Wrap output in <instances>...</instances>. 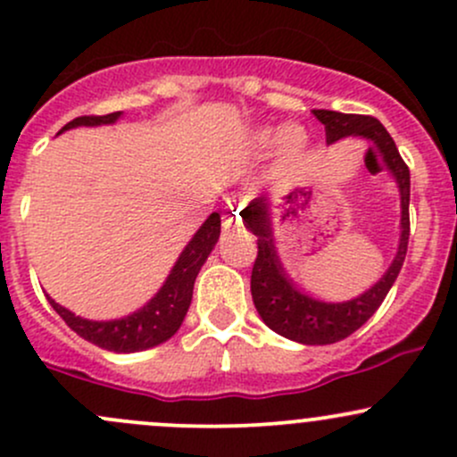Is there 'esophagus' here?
I'll list each match as a JSON object with an SVG mask.
<instances>
[{"label": "esophagus", "mask_w": 457, "mask_h": 457, "mask_svg": "<svg viewBox=\"0 0 457 457\" xmlns=\"http://www.w3.org/2000/svg\"><path fill=\"white\" fill-rule=\"evenodd\" d=\"M238 225H241V216H238V208L232 204V201H228V208L223 210V229H237Z\"/></svg>", "instance_id": "esophagus-1"}]
</instances>
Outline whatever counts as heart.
<instances>
[{
    "label": "heart",
    "mask_w": 457,
    "mask_h": 457,
    "mask_svg": "<svg viewBox=\"0 0 457 457\" xmlns=\"http://www.w3.org/2000/svg\"><path fill=\"white\" fill-rule=\"evenodd\" d=\"M269 140V133H261V137H258V142H267ZM306 146V133L302 131L300 127H285L280 131V136H278V157H280L282 164H291V162H295L297 157L302 155V151H304Z\"/></svg>",
    "instance_id": "heart-1"
}]
</instances>
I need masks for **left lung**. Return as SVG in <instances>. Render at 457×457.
Instances as JSON below:
<instances>
[{
  "label": "left lung",
  "mask_w": 457,
  "mask_h": 457,
  "mask_svg": "<svg viewBox=\"0 0 457 457\" xmlns=\"http://www.w3.org/2000/svg\"><path fill=\"white\" fill-rule=\"evenodd\" d=\"M315 118L324 124L326 142L333 144L348 136H361L381 151L390 172L401 190V241L386 276L366 293L348 302H320L302 293L287 278L280 258L276 253L271 234V214H269V199L258 196L243 210V223L249 232L258 238V256L252 269V297L262 321L282 337L293 339L306 345H324L342 342L361 328L363 324L377 313L387 291L392 289L398 278L403 262H405L407 243H410V168L403 162L392 136L381 122L372 115L339 113L315 109Z\"/></svg>",
  "instance_id": "8db88e82"
}]
</instances>
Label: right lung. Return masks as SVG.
Segmentation results:
<instances>
[{
	"instance_id": "obj_1",
	"label": "right lung",
	"mask_w": 457,
	"mask_h": 457,
	"mask_svg": "<svg viewBox=\"0 0 457 457\" xmlns=\"http://www.w3.org/2000/svg\"><path fill=\"white\" fill-rule=\"evenodd\" d=\"M120 118V112L107 115H80L67 122L61 131L74 127H96V124H112ZM220 234V216L212 212L208 216L199 232L192 237V241L186 245L181 252L179 261L172 267L170 276L166 278L164 287L157 291L148 304H144L140 311L133 315L122 317V320L112 321H91L83 317L74 315L67 311L65 306L56 304L52 297H47L52 309L56 311L67 326L80 335L87 342L100 345L104 350H113V353H137V350L153 348V345L166 342L172 335L179 330L181 321H184L188 306L192 300V289H195V280L199 269L208 261L210 252L214 249L216 241Z\"/></svg>"
}]
</instances>
